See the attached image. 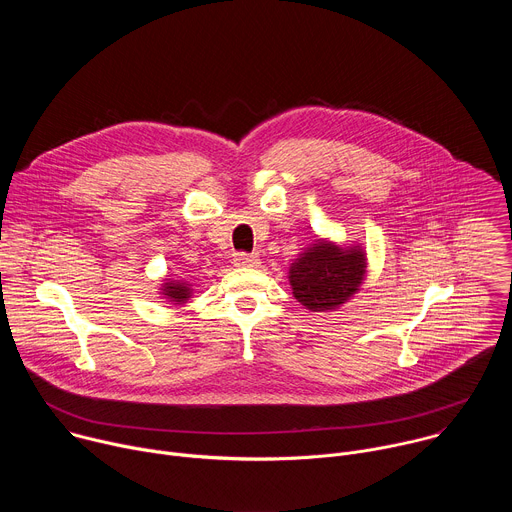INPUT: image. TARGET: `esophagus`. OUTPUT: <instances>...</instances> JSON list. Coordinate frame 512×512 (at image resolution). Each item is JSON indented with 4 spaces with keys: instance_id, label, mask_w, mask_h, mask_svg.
Returning a JSON list of instances; mask_svg holds the SVG:
<instances>
[{
    "instance_id": "obj_1",
    "label": "esophagus",
    "mask_w": 512,
    "mask_h": 512,
    "mask_svg": "<svg viewBox=\"0 0 512 512\" xmlns=\"http://www.w3.org/2000/svg\"><path fill=\"white\" fill-rule=\"evenodd\" d=\"M233 263H235V267H257L259 265V257L255 253L241 251V253L235 255Z\"/></svg>"
}]
</instances>
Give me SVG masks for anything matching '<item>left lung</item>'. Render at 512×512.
<instances>
[{"instance_id":"obj_1","label":"left lung","mask_w":512,"mask_h":512,"mask_svg":"<svg viewBox=\"0 0 512 512\" xmlns=\"http://www.w3.org/2000/svg\"><path fill=\"white\" fill-rule=\"evenodd\" d=\"M364 275V255L358 249L342 251L318 243L289 269V283L298 302L314 312L344 304L358 289Z\"/></svg>"}]
</instances>
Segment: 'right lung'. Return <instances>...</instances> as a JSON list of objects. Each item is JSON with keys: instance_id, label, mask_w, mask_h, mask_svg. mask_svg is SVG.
Here are the masks:
<instances>
[{"instance_id": "add662e5", "label": "right lung", "mask_w": 512, "mask_h": 512, "mask_svg": "<svg viewBox=\"0 0 512 512\" xmlns=\"http://www.w3.org/2000/svg\"><path fill=\"white\" fill-rule=\"evenodd\" d=\"M164 296H168V298H174L176 302L184 304V300L188 298V287H186L184 283H176V281H172V283H166V291H164Z\"/></svg>"}]
</instances>
